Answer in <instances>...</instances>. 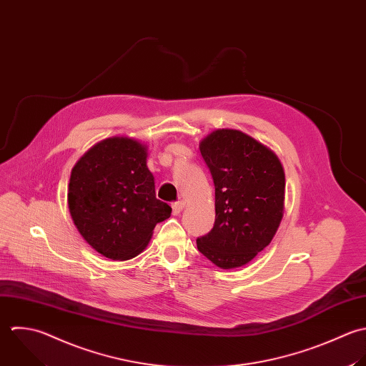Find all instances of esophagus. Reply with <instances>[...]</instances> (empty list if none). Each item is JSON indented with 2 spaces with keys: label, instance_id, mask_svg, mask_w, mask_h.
Returning a JSON list of instances; mask_svg holds the SVG:
<instances>
[{
  "label": "esophagus",
  "instance_id": "esophagus-1",
  "mask_svg": "<svg viewBox=\"0 0 366 366\" xmlns=\"http://www.w3.org/2000/svg\"><path fill=\"white\" fill-rule=\"evenodd\" d=\"M184 207H185V202H184V201L174 202V204H172V214H174V215H178V214L184 209Z\"/></svg>",
  "mask_w": 366,
  "mask_h": 366
}]
</instances>
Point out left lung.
<instances>
[{
    "label": "left lung",
    "instance_id": "obj_1",
    "mask_svg": "<svg viewBox=\"0 0 366 366\" xmlns=\"http://www.w3.org/2000/svg\"><path fill=\"white\" fill-rule=\"evenodd\" d=\"M199 151L215 185V224L197 247L221 269L244 267L280 228L284 167L271 148L232 128L212 131L199 142Z\"/></svg>",
    "mask_w": 366,
    "mask_h": 366
}]
</instances>
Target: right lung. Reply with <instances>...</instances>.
Masks as SVG:
<instances>
[{
    "instance_id": "1",
    "label": "right lung",
    "mask_w": 366,
    "mask_h": 366,
    "mask_svg": "<svg viewBox=\"0 0 366 366\" xmlns=\"http://www.w3.org/2000/svg\"><path fill=\"white\" fill-rule=\"evenodd\" d=\"M148 147L129 137H111L91 147L74 165L68 209L86 244L112 261L141 254L171 207L155 197L147 165Z\"/></svg>"
}]
</instances>
